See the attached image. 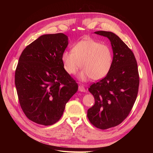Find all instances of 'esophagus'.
Here are the masks:
<instances>
[{
	"label": "esophagus",
	"mask_w": 153,
	"mask_h": 153,
	"mask_svg": "<svg viewBox=\"0 0 153 153\" xmlns=\"http://www.w3.org/2000/svg\"><path fill=\"white\" fill-rule=\"evenodd\" d=\"M78 91L82 92H85L86 91V90H85V89L84 86L79 85V86H78Z\"/></svg>",
	"instance_id": "esophagus-1"
}]
</instances>
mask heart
I'll return each mask as SVG.
<instances>
[{
    "label": "heart",
    "mask_w": 153,
    "mask_h": 153,
    "mask_svg": "<svg viewBox=\"0 0 153 153\" xmlns=\"http://www.w3.org/2000/svg\"><path fill=\"white\" fill-rule=\"evenodd\" d=\"M72 52L65 51L61 61L64 69L69 75H74L80 68L78 80L86 82L90 78L100 80L108 75L113 63L112 50L92 39L82 40L73 46Z\"/></svg>",
    "instance_id": "obj_1"
}]
</instances>
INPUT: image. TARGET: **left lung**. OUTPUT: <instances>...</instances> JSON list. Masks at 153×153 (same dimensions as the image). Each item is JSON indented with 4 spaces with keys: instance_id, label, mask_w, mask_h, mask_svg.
<instances>
[{
    "instance_id": "obj_1",
    "label": "left lung",
    "mask_w": 153,
    "mask_h": 153,
    "mask_svg": "<svg viewBox=\"0 0 153 153\" xmlns=\"http://www.w3.org/2000/svg\"><path fill=\"white\" fill-rule=\"evenodd\" d=\"M106 37L113 51L108 74L89 88L95 104L87 110V117L96 128L106 129L121 124L135 102L139 85L137 61L132 51L112 32L96 31Z\"/></svg>"
}]
</instances>
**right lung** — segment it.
Returning <instances> with one entry per match:
<instances>
[{
    "label": "right lung",
    "instance_id": "add662e5",
    "mask_svg": "<svg viewBox=\"0 0 153 153\" xmlns=\"http://www.w3.org/2000/svg\"><path fill=\"white\" fill-rule=\"evenodd\" d=\"M68 45L63 33L44 34L23 50L15 71L18 100L27 117L49 126L57 122L78 84L64 69Z\"/></svg>",
    "mask_w": 153,
    "mask_h": 153
}]
</instances>
